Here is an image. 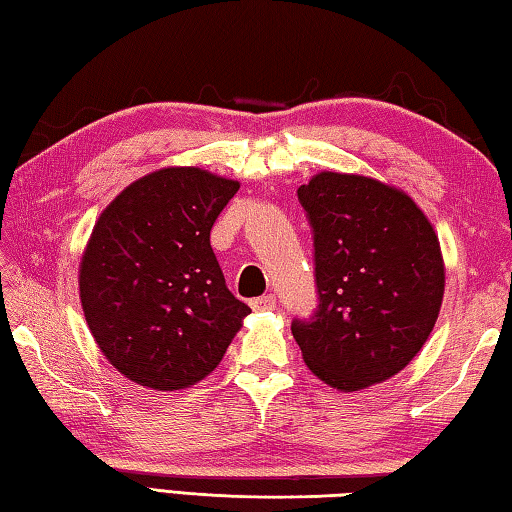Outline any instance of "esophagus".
Here are the masks:
<instances>
[{"label": "esophagus", "instance_id": "obj_1", "mask_svg": "<svg viewBox=\"0 0 512 512\" xmlns=\"http://www.w3.org/2000/svg\"><path fill=\"white\" fill-rule=\"evenodd\" d=\"M274 307H276V296L274 294H265V296L254 298V301H252V310H256V312L274 310Z\"/></svg>", "mask_w": 512, "mask_h": 512}]
</instances>
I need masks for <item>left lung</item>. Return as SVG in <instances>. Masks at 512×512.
<instances>
[{"mask_svg":"<svg viewBox=\"0 0 512 512\" xmlns=\"http://www.w3.org/2000/svg\"><path fill=\"white\" fill-rule=\"evenodd\" d=\"M314 229L318 310L294 321L307 368L341 392L401 372L426 345L446 267L428 216L406 191L321 171L298 187Z\"/></svg>","mask_w":512,"mask_h":512,"instance_id":"left-lung-1","label":"left lung"}]
</instances>
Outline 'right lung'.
<instances>
[{
	"instance_id": "add662e5",
	"label": "right lung",
	"mask_w": 512,
	"mask_h": 512,
	"mask_svg": "<svg viewBox=\"0 0 512 512\" xmlns=\"http://www.w3.org/2000/svg\"><path fill=\"white\" fill-rule=\"evenodd\" d=\"M240 182L165 167L111 200L80 260V301L115 370L151 390H185L214 372L252 312L225 285L209 243Z\"/></svg>"
}]
</instances>
